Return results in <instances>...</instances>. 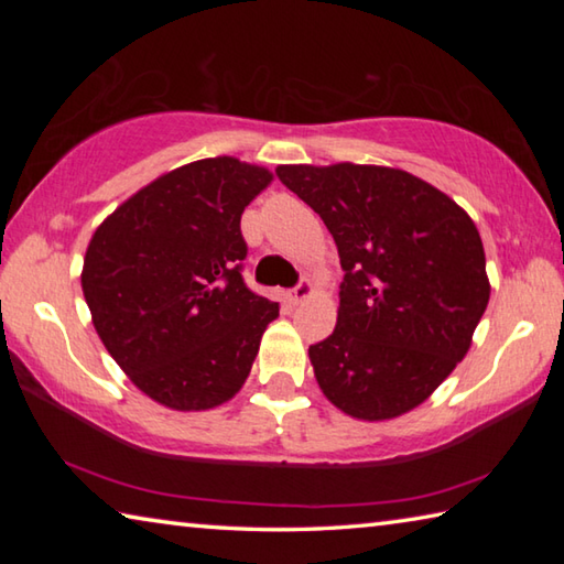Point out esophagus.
<instances>
[{
    "label": "esophagus",
    "mask_w": 564,
    "mask_h": 564,
    "mask_svg": "<svg viewBox=\"0 0 564 564\" xmlns=\"http://www.w3.org/2000/svg\"><path fill=\"white\" fill-rule=\"evenodd\" d=\"M311 295H313L311 281H301V283L295 285V289L289 293V301H291V303H303L305 299H311Z\"/></svg>",
    "instance_id": "1"
}]
</instances>
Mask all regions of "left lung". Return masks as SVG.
I'll list each match as a JSON object with an SVG mask.
<instances>
[{
    "label": "left lung",
    "instance_id": "left-lung-1",
    "mask_svg": "<svg viewBox=\"0 0 564 564\" xmlns=\"http://www.w3.org/2000/svg\"><path fill=\"white\" fill-rule=\"evenodd\" d=\"M275 174L338 246V323L308 348L333 405L358 420L417 408L470 350L490 301L480 234L451 196L403 169L285 164Z\"/></svg>",
    "mask_w": 564,
    "mask_h": 564
}]
</instances>
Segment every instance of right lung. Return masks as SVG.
<instances>
[{
    "mask_svg": "<svg viewBox=\"0 0 564 564\" xmlns=\"http://www.w3.org/2000/svg\"><path fill=\"white\" fill-rule=\"evenodd\" d=\"M273 181L234 156L191 161L104 218L82 291L104 348L141 393L208 410L246 383L279 303L246 289L241 214Z\"/></svg>",
    "mask_w": 564,
    "mask_h": 564,
    "instance_id": "right-lung-1",
    "label": "right lung"
}]
</instances>
